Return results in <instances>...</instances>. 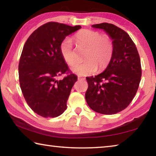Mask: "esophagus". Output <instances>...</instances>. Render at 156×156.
Here are the masks:
<instances>
[{"mask_svg": "<svg viewBox=\"0 0 156 156\" xmlns=\"http://www.w3.org/2000/svg\"><path fill=\"white\" fill-rule=\"evenodd\" d=\"M78 80H85V78L82 77V76H78Z\"/></svg>", "mask_w": 156, "mask_h": 156, "instance_id": "obj_1", "label": "esophagus"}]
</instances>
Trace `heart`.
Listing matches in <instances>:
<instances>
[{"label":"heart","instance_id":"heart-1","mask_svg":"<svg viewBox=\"0 0 156 156\" xmlns=\"http://www.w3.org/2000/svg\"><path fill=\"white\" fill-rule=\"evenodd\" d=\"M74 38L79 47H85L84 62L78 63L72 68L74 73L80 76L89 75L98 70L106 68L112 60L113 44L112 38L107 35H102L98 31L82 30L76 33ZM60 51L65 61L73 65L76 56L70 38H65L60 44Z\"/></svg>","mask_w":156,"mask_h":156}]
</instances>
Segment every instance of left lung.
<instances>
[{"instance_id":"1","label":"left lung","mask_w":156,"mask_h":156,"mask_svg":"<svg viewBox=\"0 0 156 156\" xmlns=\"http://www.w3.org/2000/svg\"><path fill=\"white\" fill-rule=\"evenodd\" d=\"M92 27L102 29L110 36L113 51L103 72L86 78L85 99L94 112L115 114L129 106L138 91L142 76L140 59L135 43L122 29L107 23Z\"/></svg>"}]
</instances>
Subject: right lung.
<instances>
[{"label":"right lung","mask_w":156,"mask_h":156,"mask_svg":"<svg viewBox=\"0 0 156 156\" xmlns=\"http://www.w3.org/2000/svg\"><path fill=\"white\" fill-rule=\"evenodd\" d=\"M80 28L49 22L34 31L23 47L18 65L20 89L27 105L42 117H57L67 109L78 77L63 59L60 44ZM65 73L68 75L64 79L57 80Z\"/></svg>","instance_id":"right-lung-1"}]
</instances>
